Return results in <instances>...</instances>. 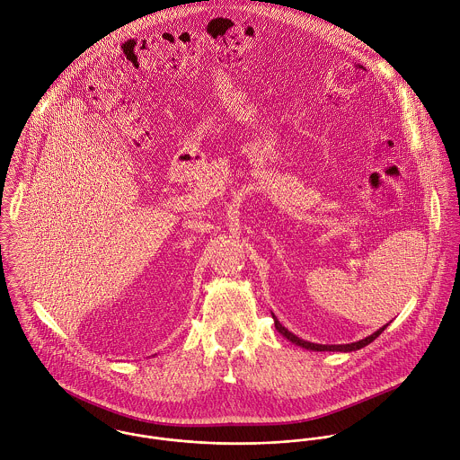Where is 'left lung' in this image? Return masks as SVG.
Wrapping results in <instances>:
<instances>
[{
	"instance_id": "1",
	"label": "left lung",
	"mask_w": 460,
	"mask_h": 460,
	"mask_svg": "<svg viewBox=\"0 0 460 460\" xmlns=\"http://www.w3.org/2000/svg\"><path fill=\"white\" fill-rule=\"evenodd\" d=\"M272 319H274V326L278 329V332H281L287 340H290L292 343H296V345H299V347H303V349H308V350H317V352H323V350H331V352H352V350H358V349H363L365 345H368V343H372L385 329L388 328V324L386 326H383L381 329H377L376 332H372L370 336H367V338H363V340H359V341H354V343H343V345H323V343H312V341H306V340H301L299 336H296L294 332H290L288 329L283 328L281 324H279V321L272 315Z\"/></svg>"
}]
</instances>
